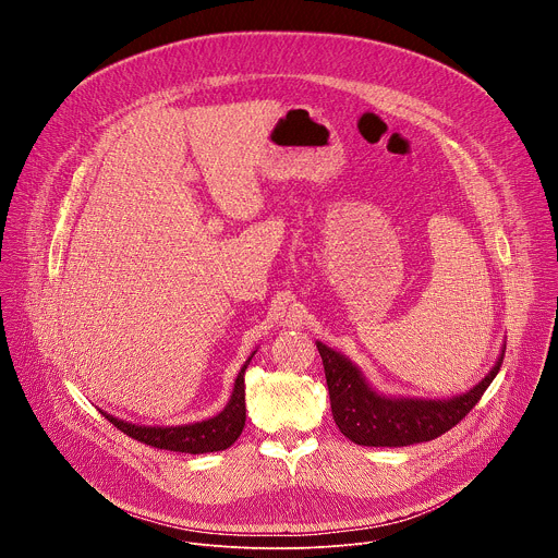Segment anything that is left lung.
I'll return each instance as SVG.
<instances>
[{
  "mask_svg": "<svg viewBox=\"0 0 558 558\" xmlns=\"http://www.w3.org/2000/svg\"><path fill=\"white\" fill-rule=\"evenodd\" d=\"M315 344L325 364L331 413L340 433L357 446L388 448L430 441L457 426L482 400V395L497 377L506 353L504 347L490 373L470 390L452 395L448 400H420V397H390L377 392L362 368L347 355L323 342Z\"/></svg>",
  "mask_w": 558,
  "mask_h": 558,
  "instance_id": "obj_1",
  "label": "left lung"
}]
</instances>
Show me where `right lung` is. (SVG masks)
<instances>
[{
  "instance_id": "add662e5",
  "label": "right lung",
  "mask_w": 558,
  "mask_h": 558,
  "mask_svg": "<svg viewBox=\"0 0 558 558\" xmlns=\"http://www.w3.org/2000/svg\"><path fill=\"white\" fill-rule=\"evenodd\" d=\"M256 351L247 357L241 373H238L233 381V390L225 409L209 420L194 422V424H181V426H138L132 422H123L114 415H108L106 411H99L110 424H114L121 433L128 437L161 448V450H174V452H187V454H203V452H218L227 450L238 437H241L247 420V407H245V371L252 362Z\"/></svg>"
}]
</instances>
